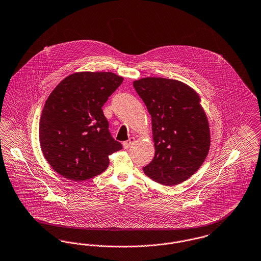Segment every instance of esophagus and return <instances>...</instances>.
Returning <instances> with one entry per match:
<instances>
[{"label":"esophagus","instance_id":"obj_1","mask_svg":"<svg viewBox=\"0 0 261 261\" xmlns=\"http://www.w3.org/2000/svg\"><path fill=\"white\" fill-rule=\"evenodd\" d=\"M135 141H136V139L134 138V137H131V138L129 139L128 141L124 142V143H123V147H124V149H128V148H130V147L135 143Z\"/></svg>","mask_w":261,"mask_h":261}]
</instances>
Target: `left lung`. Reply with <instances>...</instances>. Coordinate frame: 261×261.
<instances>
[{"label":"left lung","instance_id":"8db88e82","mask_svg":"<svg viewBox=\"0 0 261 261\" xmlns=\"http://www.w3.org/2000/svg\"><path fill=\"white\" fill-rule=\"evenodd\" d=\"M152 116L153 161L143 168L158 184L172 186L193 175L210 148L208 118L200 96L182 82L148 77L133 82Z\"/></svg>","mask_w":261,"mask_h":261}]
</instances>
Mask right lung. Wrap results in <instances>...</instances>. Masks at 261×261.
<instances>
[{
	"instance_id": "right-lung-1",
	"label": "right lung",
	"mask_w": 261,
	"mask_h": 261,
	"mask_svg": "<svg viewBox=\"0 0 261 261\" xmlns=\"http://www.w3.org/2000/svg\"><path fill=\"white\" fill-rule=\"evenodd\" d=\"M122 82L111 72H77L48 96L39 122L40 147L65 178L84 181L100 174L108 155L122 149L111 137L101 108Z\"/></svg>"
}]
</instances>
